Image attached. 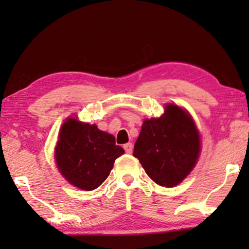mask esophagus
I'll return each instance as SVG.
<instances>
[{"mask_svg":"<svg viewBox=\"0 0 249 249\" xmlns=\"http://www.w3.org/2000/svg\"><path fill=\"white\" fill-rule=\"evenodd\" d=\"M124 148L125 153L130 154V153H132V148H134V146H132L131 142H127V144L124 145Z\"/></svg>","mask_w":249,"mask_h":249,"instance_id":"obj_1","label":"esophagus"}]
</instances>
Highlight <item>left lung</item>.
Returning a JSON list of instances; mask_svg holds the SVG:
<instances>
[{
	"label": "left lung",
	"instance_id": "obj_1",
	"mask_svg": "<svg viewBox=\"0 0 249 249\" xmlns=\"http://www.w3.org/2000/svg\"><path fill=\"white\" fill-rule=\"evenodd\" d=\"M199 153L195 122L175 104H166L162 117L146 119L134 147V156L145 172L163 187L179 185L196 165Z\"/></svg>",
	"mask_w": 249,
	"mask_h": 249
}]
</instances>
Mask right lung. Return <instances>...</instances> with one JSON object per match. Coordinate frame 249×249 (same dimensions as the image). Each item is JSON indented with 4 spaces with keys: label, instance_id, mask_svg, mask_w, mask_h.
<instances>
[{
    "label": "right lung",
    "instance_id": "right-lung-1",
    "mask_svg": "<svg viewBox=\"0 0 249 249\" xmlns=\"http://www.w3.org/2000/svg\"><path fill=\"white\" fill-rule=\"evenodd\" d=\"M124 153L121 146L115 145L113 135L100 130L96 124L69 118L60 129L54 158L67 181L89 192L105 181L114 161Z\"/></svg>",
    "mask_w": 249,
    "mask_h": 249
}]
</instances>
